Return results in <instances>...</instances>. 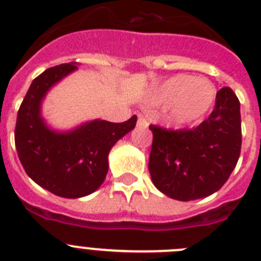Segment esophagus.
I'll list each match as a JSON object with an SVG mask.
<instances>
[{
	"mask_svg": "<svg viewBox=\"0 0 261 261\" xmlns=\"http://www.w3.org/2000/svg\"><path fill=\"white\" fill-rule=\"evenodd\" d=\"M137 125H138V126H142V128H146V126L149 125V123H147V120L145 119V117L142 116V115H138Z\"/></svg>",
	"mask_w": 261,
	"mask_h": 261,
	"instance_id": "1",
	"label": "esophagus"
}]
</instances>
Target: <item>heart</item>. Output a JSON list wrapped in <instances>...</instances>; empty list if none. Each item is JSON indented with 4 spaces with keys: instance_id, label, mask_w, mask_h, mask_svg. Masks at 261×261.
<instances>
[{
    "instance_id": "heart-1",
    "label": "heart",
    "mask_w": 261,
    "mask_h": 261,
    "mask_svg": "<svg viewBox=\"0 0 261 261\" xmlns=\"http://www.w3.org/2000/svg\"><path fill=\"white\" fill-rule=\"evenodd\" d=\"M217 90L206 78L176 74L167 78L147 95L150 106H170V117L176 124L199 121L216 102Z\"/></svg>"
}]
</instances>
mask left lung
I'll list each match as a JSON object with an SVG mask.
<instances>
[{
	"label": "left lung",
	"mask_w": 261,
	"mask_h": 261,
	"mask_svg": "<svg viewBox=\"0 0 261 261\" xmlns=\"http://www.w3.org/2000/svg\"><path fill=\"white\" fill-rule=\"evenodd\" d=\"M150 130L149 171L154 186L179 201L202 199L220 190L238 162L241 103L230 87H222L216 107L199 126L171 130L150 125Z\"/></svg>",
	"instance_id": "left-lung-1"
}]
</instances>
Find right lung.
<instances>
[{
  "label": "right lung",
  "instance_id": "right-lung-1",
  "mask_svg": "<svg viewBox=\"0 0 261 261\" xmlns=\"http://www.w3.org/2000/svg\"><path fill=\"white\" fill-rule=\"evenodd\" d=\"M78 69L61 64L32 81L18 111L15 147L24 171L53 195L78 199L95 192L108 171V154L136 126L133 115L124 123L95 119L70 130H56L41 116V105L55 85Z\"/></svg>",
  "mask_w": 261,
  "mask_h": 261
}]
</instances>
